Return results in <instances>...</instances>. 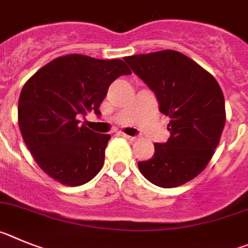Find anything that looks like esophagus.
I'll use <instances>...</instances> for the list:
<instances>
[{"label": "esophagus", "mask_w": 248, "mask_h": 248, "mask_svg": "<svg viewBox=\"0 0 248 248\" xmlns=\"http://www.w3.org/2000/svg\"><path fill=\"white\" fill-rule=\"evenodd\" d=\"M120 136L124 138H126V140H135L136 137H133V136H128V135H124V133H120Z\"/></svg>", "instance_id": "esophagus-1"}]
</instances>
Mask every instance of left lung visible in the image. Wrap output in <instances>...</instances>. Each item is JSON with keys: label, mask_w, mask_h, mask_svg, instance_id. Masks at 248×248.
<instances>
[{"label": "left lung", "mask_w": 248, "mask_h": 248, "mask_svg": "<svg viewBox=\"0 0 248 248\" xmlns=\"http://www.w3.org/2000/svg\"><path fill=\"white\" fill-rule=\"evenodd\" d=\"M124 62L155 93L168 116L166 143L155 144L151 159L138 162L152 184L174 188L194 179L207 166L225 126V100L215 78L175 50L126 57Z\"/></svg>", "instance_id": "1"}]
</instances>
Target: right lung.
<instances>
[{
	"label": "right lung",
	"mask_w": 248,
	"mask_h": 248,
	"mask_svg": "<svg viewBox=\"0 0 248 248\" xmlns=\"http://www.w3.org/2000/svg\"><path fill=\"white\" fill-rule=\"evenodd\" d=\"M129 74L121 59L70 54L52 60L24 84L19 129L38 166L53 179L78 186L99 173L111 136L80 126L78 119L101 115L99 108L111 84Z\"/></svg>",
	"instance_id": "1"
}]
</instances>
